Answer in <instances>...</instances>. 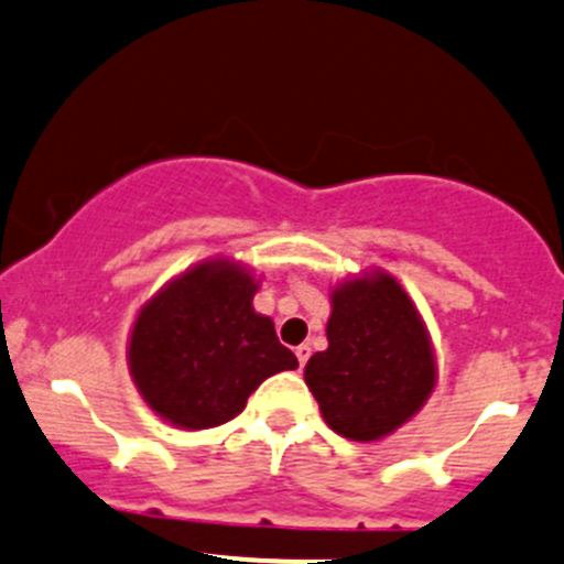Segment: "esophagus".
<instances>
[{
    "label": "esophagus",
    "mask_w": 564,
    "mask_h": 564,
    "mask_svg": "<svg viewBox=\"0 0 564 564\" xmlns=\"http://www.w3.org/2000/svg\"><path fill=\"white\" fill-rule=\"evenodd\" d=\"M294 354H297V361H300V367H305L307 357H311V346H305V343H302V346L294 348Z\"/></svg>",
    "instance_id": "esophagus-1"
}]
</instances>
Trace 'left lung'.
Returning a JSON list of instances; mask_svg holds the SVG:
<instances>
[{
	"mask_svg": "<svg viewBox=\"0 0 564 564\" xmlns=\"http://www.w3.org/2000/svg\"><path fill=\"white\" fill-rule=\"evenodd\" d=\"M327 340V351L307 359L305 383L337 435L378 441L405 424L435 387L422 316L387 272L332 292Z\"/></svg>",
	"mask_w": 564,
	"mask_h": 564,
	"instance_id": "1",
	"label": "left lung"
}]
</instances>
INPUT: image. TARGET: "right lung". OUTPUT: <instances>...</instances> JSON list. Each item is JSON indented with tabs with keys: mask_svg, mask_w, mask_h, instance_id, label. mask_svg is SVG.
<instances>
[{
	"mask_svg": "<svg viewBox=\"0 0 564 564\" xmlns=\"http://www.w3.org/2000/svg\"><path fill=\"white\" fill-rule=\"evenodd\" d=\"M257 281L229 259H213L164 286L134 322L129 372L142 400L183 430L218 426L251 391L297 357L275 324L253 311Z\"/></svg>",
	"mask_w": 564,
	"mask_h": 564,
	"instance_id": "obj_1",
	"label": "right lung"
}]
</instances>
